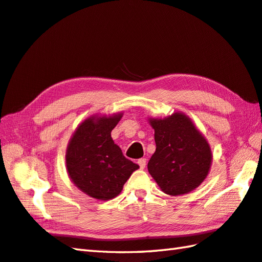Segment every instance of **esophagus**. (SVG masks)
Here are the masks:
<instances>
[{"label": "esophagus", "mask_w": 262, "mask_h": 262, "mask_svg": "<svg viewBox=\"0 0 262 262\" xmlns=\"http://www.w3.org/2000/svg\"><path fill=\"white\" fill-rule=\"evenodd\" d=\"M137 163H138V165H140L141 169H144L146 166V159L142 158V159H140V160L137 161Z\"/></svg>", "instance_id": "1"}]
</instances>
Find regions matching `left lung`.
I'll list each match as a JSON object with an SVG mask.
<instances>
[{
	"label": "left lung",
	"mask_w": 262,
	"mask_h": 262,
	"mask_svg": "<svg viewBox=\"0 0 262 262\" xmlns=\"http://www.w3.org/2000/svg\"><path fill=\"white\" fill-rule=\"evenodd\" d=\"M155 153L147 169L162 190L178 196L197 188L208 174L211 153L207 141L183 114L151 119Z\"/></svg>",
	"instance_id": "8db88e82"
}]
</instances>
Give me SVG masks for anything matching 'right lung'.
Returning a JSON list of instances; mask_svg holds the SVG:
<instances>
[{
  "instance_id": "1",
  "label": "right lung",
  "mask_w": 262,
  "mask_h": 262,
  "mask_svg": "<svg viewBox=\"0 0 262 262\" xmlns=\"http://www.w3.org/2000/svg\"><path fill=\"white\" fill-rule=\"evenodd\" d=\"M91 117L77 127L66 151V166L74 185L90 197L109 200L118 196L138 165L124 157L111 138L121 118Z\"/></svg>"
}]
</instances>
